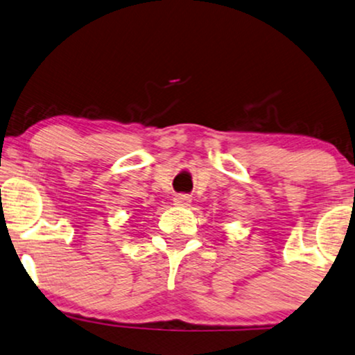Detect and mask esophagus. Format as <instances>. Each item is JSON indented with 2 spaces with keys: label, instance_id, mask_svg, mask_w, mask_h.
I'll list each match as a JSON object with an SVG mask.
<instances>
[{
  "label": "esophagus",
  "instance_id": "34e87169",
  "mask_svg": "<svg viewBox=\"0 0 355 355\" xmlns=\"http://www.w3.org/2000/svg\"><path fill=\"white\" fill-rule=\"evenodd\" d=\"M174 204L176 205H181V207H186V205H189L191 202V196L189 194H176L174 196Z\"/></svg>",
  "mask_w": 355,
  "mask_h": 355
}]
</instances>
